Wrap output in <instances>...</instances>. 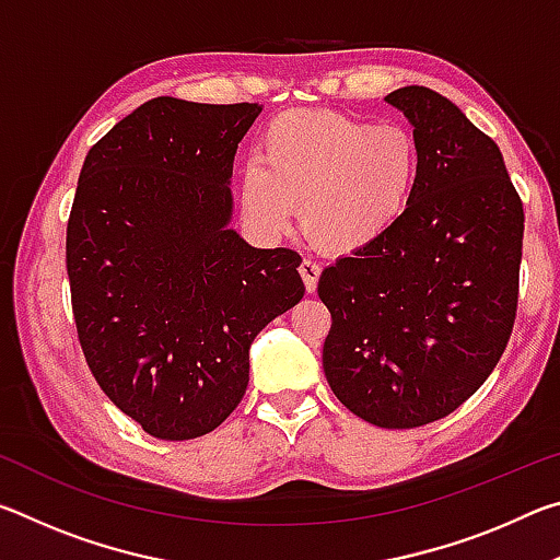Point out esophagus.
<instances>
[{"label": "esophagus", "mask_w": 560, "mask_h": 560, "mask_svg": "<svg viewBox=\"0 0 560 560\" xmlns=\"http://www.w3.org/2000/svg\"><path fill=\"white\" fill-rule=\"evenodd\" d=\"M299 271H301L303 287H306L308 293H314L316 287H318V277H320V267H318V264L311 261V259H303Z\"/></svg>", "instance_id": "obj_1"}]
</instances>
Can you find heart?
I'll return each instance as SVG.
<instances>
[{
	"instance_id": "1",
	"label": "heart",
	"mask_w": 560,
	"mask_h": 560,
	"mask_svg": "<svg viewBox=\"0 0 560 560\" xmlns=\"http://www.w3.org/2000/svg\"><path fill=\"white\" fill-rule=\"evenodd\" d=\"M420 173V150L402 126L301 108L264 126L257 165L244 167L236 197L261 232H283L303 207L308 240L343 257L402 222Z\"/></svg>"
}]
</instances>
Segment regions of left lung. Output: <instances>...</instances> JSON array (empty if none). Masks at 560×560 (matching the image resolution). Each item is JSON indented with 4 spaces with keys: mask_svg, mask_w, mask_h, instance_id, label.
<instances>
[{
    "mask_svg": "<svg viewBox=\"0 0 560 560\" xmlns=\"http://www.w3.org/2000/svg\"><path fill=\"white\" fill-rule=\"evenodd\" d=\"M412 122L422 173L395 230L324 269V371L360 420L422 428L469 400L514 330L524 205L499 145L424 86L385 96Z\"/></svg>",
    "mask_w": 560,
    "mask_h": 560,
    "instance_id": "8db88e82",
    "label": "left lung"
}]
</instances>
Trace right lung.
Segmentation results:
<instances>
[{"label":"right lung","mask_w":560,"mask_h":560,"mask_svg":"<svg viewBox=\"0 0 560 560\" xmlns=\"http://www.w3.org/2000/svg\"><path fill=\"white\" fill-rule=\"evenodd\" d=\"M257 103L160 96L83 160L66 271L101 390L158 440H195L234 412L249 346L303 299L293 249L230 230L232 163Z\"/></svg>","instance_id":"right-lung-1"}]
</instances>
